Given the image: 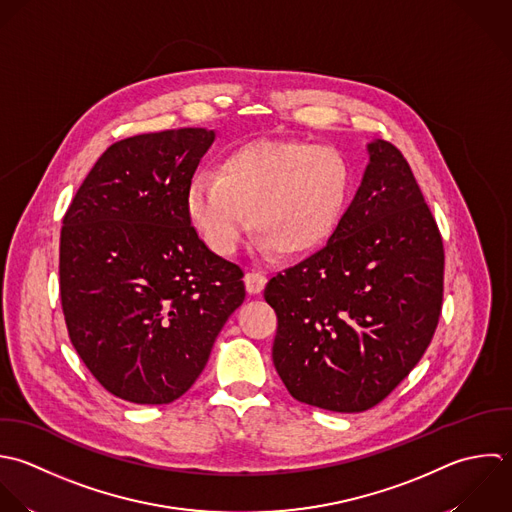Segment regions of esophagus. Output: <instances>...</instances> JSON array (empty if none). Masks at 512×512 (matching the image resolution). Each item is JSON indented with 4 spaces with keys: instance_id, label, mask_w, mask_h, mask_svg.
<instances>
[{
    "instance_id": "1",
    "label": "esophagus",
    "mask_w": 512,
    "mask_h": 512,
    "mask_svg": "<svg viewBox=\"0 0 512 512\" xmlns=\"http://www.w3.org/2000/svg\"><path fill=\"white\" fill-rule=\"evenodd\" d=\"M243 281H245V289H247L249 295L261 293V291L265 289V283H267L265 275H261V273H257V271H249Z\"/></svg>"
}]
</instances>
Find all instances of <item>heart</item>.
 <instances>
[{"instance_id":"1","label":"heart","mask_w":512,"mask_h":512,"mask_svg":"<svg viewBox=\"0 0 512 512\" xmlns=\"http://www.w3.org/2000/svg\"><path fill=\"white\" fill-rule=\"evenodd\" d=\"M349 191L339 151L299 139H255L231 149L219 173L201 171L187 211L205 243L231 255L247 227L279 257L305 255L327 241Z\"/></svg>"}]
</instances>
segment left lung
Listing matches in <instances>:
<instances>
[{
	"label": "left lung",
	"instance_id": "1",
	"mask_svg": "<svg viewBox=\"0 0 512 512\" xmlns=\"http://www.w3.org/2000/svg\"><path fill=\"white\" fill-rule=\"evenodd\" d=\"M367 149L329 243L265 287L281 381L293 399L335 413L389 397L425 355L443 307V237L421 187L393 143Z\"/></svg>",
	"mask_w": 512,
	"mask_h": 512
}]
</instances>
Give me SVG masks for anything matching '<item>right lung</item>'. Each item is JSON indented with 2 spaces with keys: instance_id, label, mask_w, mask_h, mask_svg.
<instances>
[{
  "instance_id": "obj_1",
  "label": "right lung",
  "mask_w": 512,
  "mask_h": 512,
  "mask_svg": "<svg viewBox=\"0 0 512 512\" xmlns=\"http://www.w3.org/2000/svg\"><path fill=\"white\" fill-rule=\"evenodd\" d=\"M213 139L185 127L113 143L63 217L59 295L71 345L129 403L167 405L189 391L245 299L241 267L209 251L187 211Z\"/></svg>"
}]
</instances>
